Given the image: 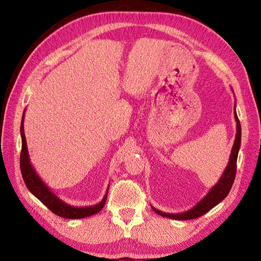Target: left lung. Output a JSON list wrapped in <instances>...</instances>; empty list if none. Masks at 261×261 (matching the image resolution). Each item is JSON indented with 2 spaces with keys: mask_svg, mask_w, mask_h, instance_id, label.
Masks as SVG:
<instances>
[{
  "mask_svg": "<svg viewBox=\"0 0 261 261\" xmlns=\"http://www.w3.org/2000/svg\"><path fill=\"white\" fill-rule=\"evenodd\" d=\"M234 119L237 122V134H236V139L233 147H232L231 154H230V159L228 166L225 167V170L223 171L222 176L219 179V181L211 188L210 192L205 195L201 201H199L196 205L186 211V212L182 213H165L163 211H159L156 207L151 206V208L156 212L157 214L164 216V218H168V219H173V220H179V221H184V220H192V219H196L205 214L208 211L214 207L215 205H218L221 201L228 196V194L231 190L232 184L234 181V177H236V171H237V159H238V153H239L240 150V145H241V125H240V121L238 119V115L236 112V104H234Z\"/></svg>",
  "mask_w": 261,
  "mask_h": 261,
  "instance_id": "1",
  "label": "left lung"
}]
</instances>
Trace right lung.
Listing matches in <instances>:
<instances>
[{
	"label": "right lung",
	"mask_w": 261,
	"mask_h": 261,
	"mask_svg": "<svg viewBox=\"0 0 261 261\" xmlns=\"http://www.w3.org/2000/svg\"><path fill=\"white\" fill-rule=\"evenodd\" d=\"M24 112H23V115H22V121H21V126H20L21 139H22L20 167H21L22 177H23V180L25 182V186L28 187V190H29L33 195L39 199V201L45 204L53 213H55L58 216H62V218H65V219H83V218H87V216L98 213L99 211L104 207L105 202H107L109 187L103 199L99 203L95 205H91V206H83V207L73 206V205H69L66 202H64L63 199H60L56 195V194L51 192L50 188L45 184V181H42V179L36 173L35 168L32 167V165L30 163L29 152H28L24 127H23Z\"/></svg>",
	"instance_id": "add662e5"
}]
</instances>
